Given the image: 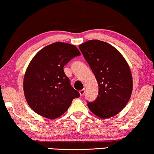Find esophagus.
Listing matches in <instances>:
<instances>
[{
  "mask_svg": "<svg viewBox=\"0 0 154 154\" xmlns=\"http://www.w3.org/2000/svg\"><path fill=\"white\" fill-rule=\"evenodd\" d=\"M85 89H81V90L80 91V95L81 96H82L85 94Z\"/></svg>",
  "mask_w": 154,
  "mask_h": 154,
  "instance_id": "34e87169",
  "label": "esophagus"
}]
</instances>
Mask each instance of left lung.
I'll list each match as a JSON object with an SVG mask.
<instances>
[{
    "label": "left lung",
    "mask_w": 154,
    "mask_h": 154,
    "mask_svg": "<svg viewBox=\"0 0 154 154\" xmlns=\"http://www.w3.org/2000/svg\"><path fill=\"white\" fill-rule=\"evenodd\" d=\"M79 49L98 84V95L87 102L91 112L101 118L119 113L129 100L133 81L130 68L122 54L107 42L91 40Z\"/></svg>",
    "instance_id": "left-lung-1"
}]
</instances>
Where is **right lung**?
<instances>
[{
	"label": "right lung",
	"instance_id": "right-lung-1",
	"mask_svg": "<svg viewBox=\"0 0 154 154\" xmlns=\"http://www.w3.org/2000/svg\"><path fill=\"white\" fill-rule=\"evenodd\" d=\"M76 47L54 42L38 52L25 72L23 89L28 105L38 114L49 119L63 115L79 98V92L70 84L63 67L80 56Z\"/></svg>",
	"mask_w": 154,
	"mask_h": 154
}]
</instances>
